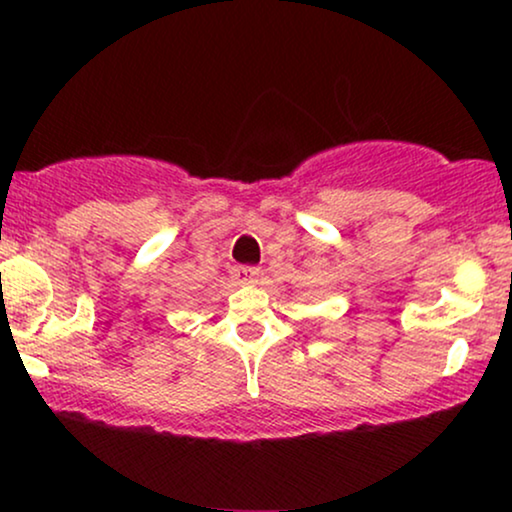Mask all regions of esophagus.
I'll list each match as a JSON object with an SVG mask.
<instances>
[{"label":"esophagus","mask_w":512,"mask_h":512,"mask_svg":"<svg viewBox=\"0 0 512 512\" xmlns=\"http://www.w3.org/2000/svg\"><path fill=\"white\" fill-rule=\"evenodd\" d=\"M237 277H240L242 282H256V279L261 277V268H256V265H242V268L237 270Z\"/></svg>","instance_id":"1"}]
</instances>
